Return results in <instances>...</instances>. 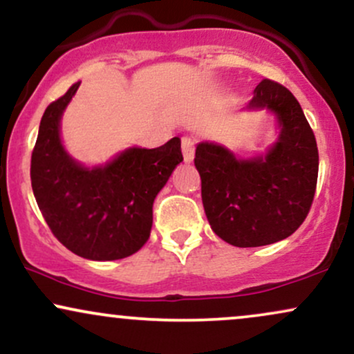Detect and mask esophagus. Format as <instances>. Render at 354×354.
Segmentation results:
<instances>
[{"instance_id": "34e87169", "label": "esophagus", "mask_w": 354, "mask_h": 354, "mask_svg": "<svg viewBox=\"0 0 354 354\" xmlns=\"http://www.w3.org/2000/svg\"><path fill=\"white\" fill-rule=\"evenodd\" d=\"M182 153H184V160L189 162L194 160L195 156V139L194 137H182Z\"/></svg>"}]
</instances>
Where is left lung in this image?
I'll return each mask as SVG.
<instances>
[{
  "mask_svg": "<svg viewBox=\"0 0 354 354\" xmlns=\"http://www.w3.org/2000/svg\"><path fill=\"white\" fill-rule=\"evenodd\" d=\"M247 109H268L280 124L265 156L239 159L223 145L201 142L195 167L212 230L234 247L280 242L305 222L318 180V147L300 102L275 81L255 87Z\"/></svg>",
  "mask_w": 354,
  "mask_h": 354,
  "instance_id": "left-lung-1",
  "label": "left lung"
}]
</instances>
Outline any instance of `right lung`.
Instances as JSON below:
<instances>
[{
	"label": "right lung",
	"instance_id": "obj_1",
	"mask_svg": "<svg viewBox=\"0 0 354 354\" xmlns=\"http://www.w3.org/2000/svg\"><path fill=\"white\" fill-rule=\"evenodd\" d=\"M79 82L46 107L31 156V185L53 235L87 260H120L142 248L153 198L184 160L180 139L157 149L131 147L87 169L66 152L59 122Z\"/></svg>",
	"mask_w": 354,
	"mask_h": 354
}]
</instances>
